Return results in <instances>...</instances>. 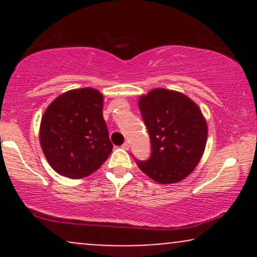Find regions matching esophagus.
Here are the masks:
<instances>
[{
    "instance_id": "esophagus-1",
    "label": "esophagus",
    "mask_w": 257,
    "mask_h": 257,
    "mask_svg": "<svg viewBox=\"0 0 257 257\" xmlns=\"http://www.w3.org/2000/svg\"><path fill=\"white\" fill-rule=\"evenodd\" d=\"M122 147H123V149H124V150H129V147H131V145H129L128 141H125V143L122 145Z\"/></svg>"
}]
</instances>
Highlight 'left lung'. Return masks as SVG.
Returning <instances> with one entry per match:
<instances>
[{"mask_svg":"<svg viewBox=\"0 0 257 257\" xmlns=\"http://www.w3.org/2000/svg\"><path fill=\"white\" fill-rule=\"evenodd\" d=\"M152 153L138 167L158 184H176L190 175L204 153L208 125L198 105L180 91L156 88L139 98Z\"/></svg>","mask_w":257,"mask_h":257,"instance_id":"8db88e82","label":"left lung"}]
</instances>
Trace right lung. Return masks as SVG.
<instances>
[{
    "label": "right lung",
    "instance_id": "1",
    "mask_svg": "<svg viewBox=\"0 0 257 257\" xmlns=\"http://www.w3.org/2000/svg\"><path fill=\"white\" fill-rule=\"evenodd\" d=\"M102 107L104 96L94 88L65 91L47 107L41 119L40 144L58 174L85 178L110 156L113 146Z\"/></svg>",
    "mask_w": 257,
    "mask_h": 257
}]
</instances>
